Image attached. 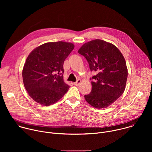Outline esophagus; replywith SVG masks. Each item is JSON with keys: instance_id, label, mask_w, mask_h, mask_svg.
Instances as JSON below:
<instances>
[{"instance_id": "esophagus-1", "label": "esophagus", "mask_w": 152, "mask_h": 152, "mask_svg": "<svg viewBox=\"0 0 152 152\" xmlns=\"http://www.w3.org/2000/svg\"><path fill=\"white\" fill-rule=\"evenodd\" d=\"M80 83H81V80L80 79H78L76 82L74 83V85H76V86H79Z\"/></svg>"}]
</instances>
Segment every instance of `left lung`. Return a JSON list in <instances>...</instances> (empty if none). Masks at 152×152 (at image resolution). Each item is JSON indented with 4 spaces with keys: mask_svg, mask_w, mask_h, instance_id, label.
I'll return each instance as SVG.
<instances>
[{
    "mask_svg": "<svg viewBox=\"0 0 152 152\" xmlns=\"http://www.w3.org/2000/svg\"><path fill=\"white\" fill-rule=\"evenodd\" d=\"M78 53L87 60L90 70L96 72L91 77L92 89L85 99L98 109L107 107L123 93L127 78L126 61L118 49L102 39L86 42Z\"/></svg>",
    "mask_w": 152,
    "mask_h": 152,
    "instance_id": "left-lung-1",
    "label": "left lung"
}]
</instances>
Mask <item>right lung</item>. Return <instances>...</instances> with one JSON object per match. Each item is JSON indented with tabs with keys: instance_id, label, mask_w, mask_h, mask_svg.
Instances as JSON below:
<instances>
[{
	"instance_id": "add662e5",
	"label": "right lung",
	"mask_w": 152,
	"mask_h": 152,
	"mask_svg": "<svg viewBox=\"0 0 152 152\" xmlns=\"http://www.w3.org/2000/svg\"><path fill=\"white\" fill-rule=\"evenodd\" d=\"M71 42H50L34 49L22 71L29 96L41 105L52 104L66 94L70 86L64 82V62L73 50Z\"/></svg>"
}]
</instances>
